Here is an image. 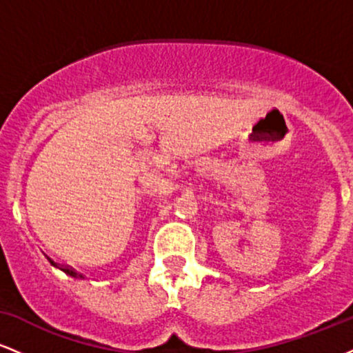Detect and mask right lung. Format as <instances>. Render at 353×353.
Wrapping results in <instances>:
<instances>
[{
    "label": "right lung",
    "mask_w": 353,
    "mask_h": 353,
    "mask_svg": "<svg viewBox=\"0 0 353 353\" xmlns=\"http://www.w3.org/2000/svg\"><path fill=\"white\" fill-rule=\"evenodd\" d=\"M48 261H50L51 264L54 265V267H58V269L63 270V272H66L68 275H71V277H83V275H81L79 272H76V270L72 269V267H70V265H59V264H56V262H52L50 257H48Z\"/></svg>",
    "instance_id": "1"
}]
</instances>
